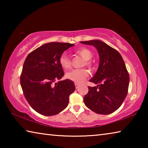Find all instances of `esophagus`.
<instances>
[{
	"mask_svg": "<svg viewBox=\"0 0 148 148\" xmlns=\"http://www.w3.org/2000/svg\"><path fill=\"white\" fill-rule=\"evenodd\" d=\"M74 84H75V87H76V89H77V88H78L79 86V84H77V83H75Z\"/></svg>",
	"mask_w": 148,
	"mask_h": 148,
	"instance_id": "1",
	"label": "esophagus"
}]
</instances>
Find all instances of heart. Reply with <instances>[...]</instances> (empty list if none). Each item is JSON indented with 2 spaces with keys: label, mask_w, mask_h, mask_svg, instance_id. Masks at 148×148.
<instances>
[{
  "label": "heart",
  "mask_w": 148,
  "mask_h": 148,
  "mask_svg": "<svg viewBox=\"0 0 148 148\" xmlns=\"http://www.w3.org/2000/svg\"><path fill=\"white\" fill-rule=\"evenodd\" d=\"M75 53L84 59L83 66H86L89 69L93 67V63L91 61L92 57V51L86 47H80L75 50ZM59 64L61 67L64 70H68L71 67V61L66 54L62 53L59 57ZM89 72L86 69H74L66 72L65 77L66 79L75 82V83H80L88 76Z\"/></svg>",
  "instance_id": "b5f03b06"
}]
</instances>
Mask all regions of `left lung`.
<instances>
[{
    "mask_svg": "<svg viewBox=\"0 0 148 148\" xmlns=\"http://www.w3.org/2000/svg\"><path fill=\"white\" fill-rule=\"evenodd\" d=\"M80 42L95 46L100 57L98 70L89 80L98 86L88 87L84 103L97 114L113 113L121 106L128 92L129 75L123 59L116 49L102 41L93 40Z\"/></svg>",
    "mask_w": 148,
    "mask_h": 148,
    "instance_id": "obj_1",
    "label": "left lung"
}]
</instances>
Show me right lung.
<instances>
[{
    "instance_id": "obj_1",
    "label": "right lung",
    "mask_w": 148,
    "mask_h": 148,
    "mask_svg": "<svg viewBox=\"0 0 148 148\" xmlns=\"http://www.w3.org/2000/svg\"><path fill=\"white\" fill-rule=\"evenodd\" d=\"M74 44L50 42L43 44L27 56L20 76L26 100L35 111L51 116L66 108L69 96L75 91L74 82L59 81L64 71L59 64L62 53Z\"/></svg>"
}]
</instances>
